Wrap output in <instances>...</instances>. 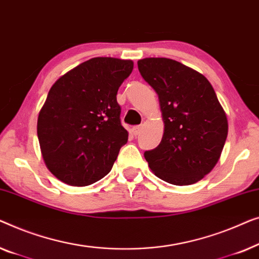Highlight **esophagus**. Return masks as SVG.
<instances>
[{
    "mask_svg": "<svg viewBox=\"0 0 259 259\" xmlns=\"http://www.w3.org/2000/svg\"><path fill=\"white\" fill-rule=\"evenodd\" d=\"M141 130H142V126L137 125V126H134V128L131 129V133H133V134L135 135V136H137V135H140Z\"/></svg>",
    "mask_w": 259,
    "mask_h": 259,
    "instance_id": "esophagus-1",
    "label": "esophagus"
}]
</instances>
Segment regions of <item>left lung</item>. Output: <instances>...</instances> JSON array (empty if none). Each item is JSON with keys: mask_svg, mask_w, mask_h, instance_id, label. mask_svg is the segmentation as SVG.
I'll list each match as a JSON object with an SVG mask.
<instances>
[{"mask_svg": "<svg viewBox=\"0 0 259 259\" xmlns=\"http://www.w3.org/2000/svg\"><path fill=\"white\" fill-rule=\"evenodd\" d=\"M158 95L164 133L144 157L156 176L174 185L197 183L217 164L228 136V118L201 72L165 57L137 62Z\"/></svg>", "mask_w": 259, "mask_h": 259, "instance_id": "obj_1", "label": "left lung"}]
</instances>
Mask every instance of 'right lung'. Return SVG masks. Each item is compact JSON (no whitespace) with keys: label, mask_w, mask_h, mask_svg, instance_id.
Here are the masks:
<instances>
[{"label":"right lung","mask_w":259,"mask_h":259,"mask_svg":"<svg viewBox=\"0 0 259 259\" xmlns=\"http://www.w3.org/2000/svg\"><path fill=\"white\" fill-rule=\"evenodd\" d=\"M133 69L131 60L94 57L50 88L38 112L37 136L43 161L57 180L87 187L111 170L129 135L116 95Z\"/></svg>","instance_id":"obj_1"}]
</instances>
